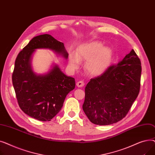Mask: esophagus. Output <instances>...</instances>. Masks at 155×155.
Segmentation results:
<instances>
[{
  "mask_svg": "<svg viewBox=\"0 0 155 155\" xmlns=\"http://www.w3.org/2000/svg\"><path fill=\"white\" fill-rule=\"evenodd\" d=\"M85 83L83 82V81H78V82L77 83V86L78 87H82L84 86Z\"/></svg>",
  "mask_w": 155,
  "mask_h": 155,
  "instance_id": "34e87169",
  "label": "esophagus"
}]
</instances>
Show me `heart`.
Masks as SVG:
<instances>
[{
  "label": "heart",
  "instance_id": "b5f03b06",
  "mask_svg": "<svg viewBox=\"0 0 155 155\" xmlns=\"http://www.w3.org/2000/svg\"><path fill=\"white\" fill-rule=\"evenodd\" d=\"M112 60V52L109 48L105 47L100 42L92 41L80 45L76 54L71 53L68 64L72 70H76L81 61H87L85 71L91 76L99 77L107 71Z\"/></svg>",
  "mask_w": 155,
  "mask_h": 155
}]
</instances>
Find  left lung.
<instances>
[{"instance_id":"1","label":"left lung","mask_w":155,"mask_h":155,"mask_svg":"<svg viewBox=\"0 0 155 155\" xmlns=\"http://www.w3.org/2000/svg\"><path fill=\"white\" fill-rule=\"evenodd\" d=\"M141 61L132 50L85 87L83 110L92 123L110 125L123 119L140 92Z\"/></svg>"}]
</instances>
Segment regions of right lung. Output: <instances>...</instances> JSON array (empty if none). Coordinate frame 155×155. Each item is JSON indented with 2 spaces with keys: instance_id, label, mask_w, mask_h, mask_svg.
I'll return each mask as SVG.
<instances>
[{
  "instance_id": "add662e5",
  "label": "right lung",
  "mask_w": 155,
  "mask_h": 155,
  "mask_svg": "<svg viewBox=\"0 0 155 155\" xmlns=\"http://www.w3.org/2000/svg\"><path fill=\"white\" fill-rule=\"evenodd\" d=\"M37 49H48L66 60L68 53L63 43L45 34L32 38L15 61L12 79L20 108L32 118L50 121L61 109L67 95L75 88V81L55 63L43 74L35 73L31 60Z\"/></svg>"
}]
</instances>
